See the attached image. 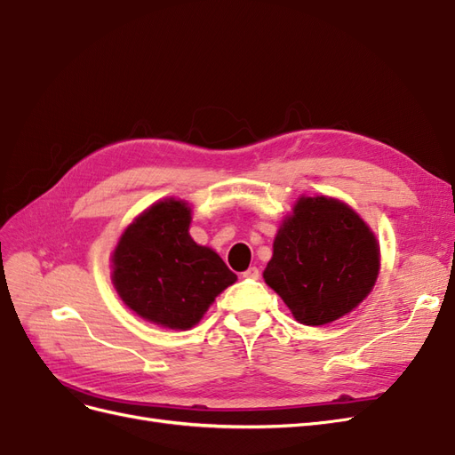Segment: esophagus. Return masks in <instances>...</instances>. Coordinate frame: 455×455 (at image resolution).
<instances>
[{
    "mask_svg": "<svg viewBox=\"0 0 455 455\" xmlns=\"http://www.w3.org/2000/svg\"><path fill=\"white\" fill-rule=\"evenodd\" d=\"M243 277H244V279H252V281H254V279H258V277H259V271H258V267H254V266H252V267H249V269H246V271L243 273Z\"/></svg>",
    "mask_w": 455,
    "mask_h": 455,
    "instance_id": "obj_1",
    "label": "esophagus"
}]
</instances>
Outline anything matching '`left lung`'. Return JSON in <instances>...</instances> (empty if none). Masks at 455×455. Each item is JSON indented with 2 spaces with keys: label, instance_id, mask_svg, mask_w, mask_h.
Segmentation results:
<instances>
[{
  "label": "left lung",
  "instance_id": "obj_1",
  "mask_svg": "<svg viewBox=\"0 0 455 455\" xmlns=\"http://www.w3.org/2000/svg\"><path fill=\"white\" fill-rule=\"evenodd\" d=\"M379 258L376 233L347 203L301 196L277 229L264 281L298 323L323 326L359 307Z\"/></svg>",
  "mask_w": 455,
  "mask_h": 455
}]
</instances>
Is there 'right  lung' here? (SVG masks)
Listing matches in <instances>:
<instances>
[{
    "label": "right lung",
    "mask_w": 455,
    "mask_h": 455,
    "mask_svg": "<svg viewBox=\"0 0 455 455\" xmlns=\"http://www.w3.org/2000/svg\"><path fill=\"white\" fill-rule=\"evenodd\" d=\"M189 224L186 201H157L125 228L112 252V283L123 304L171 330L194 328L237 281L212 249L191 239Z\"/></svg>",
    "instance_id": "right-lung-1"
}]
</instances>
